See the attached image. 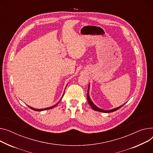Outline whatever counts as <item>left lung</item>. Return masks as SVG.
<instances>
[{
	"instance_id": "1",
	"label": "left lung",
	"mask_w": 153,
	"mask_h": 153,
	"mask_svg": "<svg viewBox=\"0 0 153 153\" xmlns=\"http://www.w3.org/2000/svg\"><path fill=\"white\" fill-rule=\"evenodd\" d=\"M89 86H88V93H87V100H88V102L89 104L90 105V106L91 107V108H92L93 109H94V110H95V111H99V112H105V113H109V112H114V111H117V110H118L121 107H122L123 105L125 104H123L122 105H121V106H120V107H117V108H115V109H111V110H109V111H104V110H102V109H100V108H98L97 107H96V106L94 104V103L91 101L90 97H89Z\"/></svg>"
}]
</instances>
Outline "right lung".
Masks as SVG:
<instances>
[{"label": "right lung", "mask_w": 153, "mask_h": 153, "mask_svg": "<svg viewBox=\"0 0 153 153\" xmlns=\"http://www.w3.org/2000/svg\"><path fill=\"white\" fill-rule=\"evenodd\" d=\"M59 103V102H58ZM57 103V104H58ZM57 104H56V105H53V106H52V107H47V108H45V109H34V108H33V107H30V106H28L30 109H33V110H34V111H45V110H48V109H52V108H53V107H56L57 105Z\"/></svg>", "instance_id": "1"}]
</instances>
